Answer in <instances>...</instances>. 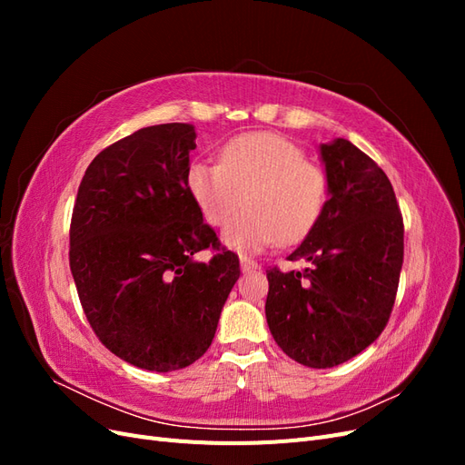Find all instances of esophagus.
I'll use <instances>...</instances> for the list:
<instances>
[{"mask_svg": "<svg viewBox=\"0 0 465 465\" xmlns=\"http://www.w3.org/2000/svg\"><path fill=\"white\" fill-rule=\"evenodd\" d=\"M241 270H242V273H252V272L260 270V265H258V262L244 256V258H241Z\"/></svg>", "mask_w": 465, "mask_h": 465, "instance_id": "obj_1", "label": "esophagus"}]
</instances>
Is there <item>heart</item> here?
<instances>
[{"label":"heart","instance_id":"heart-1","mask_svg":"<svg viewBox=\"0 0 465 465\" xmlns=\"http://www.w3.org/2000/svg\"><path fill=\"white\" fill-rule=\"evenodd\" d=\"M186 186L209 227H224L244 203L223 241L238 252H262L304 241L326 209L330 184L283 135L246 134L221 149L219 164L192 163Z\"/></svg>","mask_w":465,"mask_h":465}]
</instances>
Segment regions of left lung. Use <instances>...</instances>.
Here are the masks:
<instances>
[{
    "mask_svg": "<svg viewBox=\"0 0 465 465\" xmlns=\"http://www.w3.org/2000/svg\"><path fill=\"white\" fill-rule=\"evenodd\" d=\"M330 200L289 256L302 272L267 270L265 318L283 353L311 369H331L382 333L403 263V217L396 193L369 154L347 139L320 145Z\"/></svg>",
    "mask_w": 465,
    "mask_h": 465,
    "instance_id": "8db88e82",
    "label": "left lung"
}]
</instances>
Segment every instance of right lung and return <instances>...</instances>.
Masks as SVG:
<instances>
[{"instance_id": "obj_1", "label": "right lung", "mask_w": 465, "mask_h": 465, "mask_svg": "<svg viewBox=\"0 0 465 465\" xmlns=\"http://www.w3.org/2000/svg\"><path fill=\"white\" fill-rule=\"evenodd\" d=\"M192 124L149 125L87 166L69 227V267L93 331L137 369L171 372L215 337L241 263L186 186ZM216 250L209 262L193 256Z\"/></svg>"}]
</instances>
